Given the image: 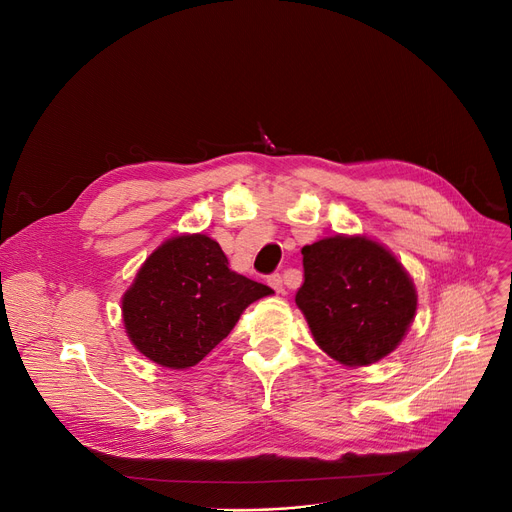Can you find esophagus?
Masks as SVG:
<instances>
[{"label":"esophagus","instance_id":"1","mask_svg":"<svg viewBox=\"0 0 512 512\" xmlns=\"http://www.w3.org/2000/svg\"><path fill=\"white\" fill-rule=\"evenodd\" d=\"M267 284H270L276 292H284V288H286V280L280 274H272L270 278H267Z\"/></svg>","mask_w":512,"mask_h":512}]
</instances>
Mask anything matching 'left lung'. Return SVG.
I'll list each match as a JSON object with an SVG mask.
<instances>
[{
	"label": "left lung",
	"mask_w": 512,
	"mask_h": 512,
	"mask_svg": "<svg viewBox=\"0 0 512 512\" xmlns=\"http://www.w3.org/2000/svg\"><path fill=\"white\" fill-rule=\"evenodd\" d=\"M305 280L297 292L321 351L359 367L392 353L417 309L415 286L382 245L332 236L303 247Z\"/></svg>",
	"instance_id": "obj_1"
}]
</instances>
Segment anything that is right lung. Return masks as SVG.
I'll return each mask as SVG.
<instances>
[{
  "label": "right lung",
  "mask_w": 512,
  "mask_h": 512,
  "mask_svg": "<svg viewBox=\"0 0 512 512\" xmlns=\"http://www.w3.org/2000/svg\"><path fill=\"white\" fill-rule=\"evenodd\" d=\"M272 288L232 272L205 234L176 236L143 263L122 299L128 338L161 367L197 365Z\"/></svg>",
  "instance_id": "obj_1"
}]
</instances>
